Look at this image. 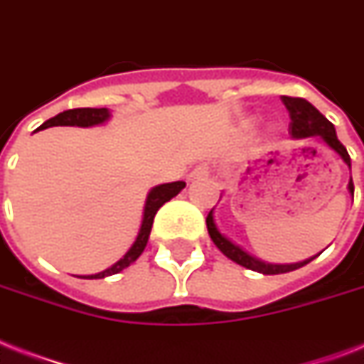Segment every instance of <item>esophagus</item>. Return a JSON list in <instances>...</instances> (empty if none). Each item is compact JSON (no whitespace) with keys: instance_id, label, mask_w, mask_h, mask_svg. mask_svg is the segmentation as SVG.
Masks as SVG:
<instances>
[{"instance_id":"34e87169","label":"esophagus","mask_w":364,"mask_h":364,"mask_svg":"<svg viewBox=\"0 0 364 364\" xmlns=\"http://www.w3.org/2000/svg\"><path fill=\"white\" fill-rule=\"evenodd\" d=\"M208 176V167L207 165H197L190 174H188V180L190 182H196V180H201V178H207Z\"/></svg>"}]
</instances>
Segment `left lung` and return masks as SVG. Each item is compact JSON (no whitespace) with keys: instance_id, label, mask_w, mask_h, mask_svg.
Wrapping results in <instances>:
<instances>
[{"instance_id":"1","label":"left lung","mask_w":364,"mask_h":364,"mask_svg":"<svg viewBox=\"0 0 364 364\" xmlns=\"http://www.w3.org/2000/svg\"><path fill=\"white\" fill-rule=\"evenodd\" d=\"M281 100H283L284 108H287L290 117V138H294V140H304V138L311 136L319 138V140H323V142L331 148V150H334L338 156L342 157V161L346 163L349 167V171H351V159H349L348 150H346L342 146V142L338 140L336 129H334V125H332L331 121L326 119L319 109L315 108V106H311V104H309L308 100H304V98L281 97ZM348 191L351 193V197H353V180L351 178H349L348 182ZM213 210H210L207 216L208 235L213 239V243L220 249L222 255L228 256L230 260H233L235 264H239V266L247 267V269H252V272L264 273V275H277V273L294 272L298 267L306 266V264H309L314 258H317V256H311L308 260L296 262V264H269V262L260 260V258H256V256L249 255L245 249H241L239 245L230 241V239L218 230L216 222H214Z\"/></svg>"}]
</instances>
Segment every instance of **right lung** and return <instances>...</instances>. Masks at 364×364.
I'll return each mask as SVG.
<instances>
[{"mask_svg": "<svg viewBox=\"0 0 364 364\" xmlns=\"http://www.w3.org/2000/svg\"><path fill=\"white\" fill-rule=\"evenodd\" d=\"M112 117V112L108 108H75V109H66L62 114L50 117L39 127V129H49V127H97L102 125ZM186 188V182L178 180V182H168V184H159L156 188H151L146 203H144V213H142V224L138 230V235L134 239V243L131 245V249L127 250L125 256L115 262L114 266H109L108 269H104L95 275H83L81 279H104L108 275H115V273L123 272L125 267H129L132 262L136 260L138 256L142 255L148 239H150L151 224L156 218L157 210L171 201L174 196H178L180 191Z\"/></svg>", "mask_w": 364, "mask_h": 364, "instance_id": "1", "label": "right lung"}]
</instances>
